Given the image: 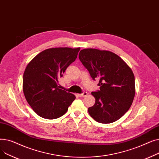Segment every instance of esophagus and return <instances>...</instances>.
<instances>
[{
	"label": "esophagus",
	"mask_w": 159,
	"mask_h": 159,
	"mask_svg": "<svg viewBox=\"0 0 159 159\" xmlns=\"http://www.w3.org/2000/svg\"><path fill=\"white\" fill-rule=\"evenodd\" d=\"M87 95H88V93L86 92V91H84V92H83L82 93L79 94V96L80 97H84L86 96Z\"/></svg>",
	"instance_id": "obj_1"
}]
</instances>
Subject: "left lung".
I'll list each match as a JSON object with an SVG mask.
<instances>
[{"label": "left lung", "instance_id": "8db88e82", "mask_svg": "<svg viewBox=\"0 0 159 159\" xmlns=\"http://www.w3.org/2000/svg\"><path fill=\"white\" fill-rule=\"evenodd\" d=\"M79 58L100 89L92 92L95 103L88 108L95 120L109 124L120 119L131 107L135 94V77L122 58L106 50L82 49Z\"/></svg>", "mask_w": 159, "mask_h": 159}]
</instances>
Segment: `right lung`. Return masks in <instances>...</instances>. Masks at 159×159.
<instances>
[{"instance_id":"add662e5","label":"right lung","mask_w":159,"mask_h":159,"mask_svg":"<svg viewBox=\"0 0 159 159\" xmlns=\"http://www.w3.org/2000/svg\"><path fill=\"white\" fill-rule=\"evenodd\" d=\"M80 48H50L39 53L26 66L23 91L28 103L38 115L55 119L64 115L75 99L60 89L57 82L77 57Z\"/></svg>"}]
</instances>
